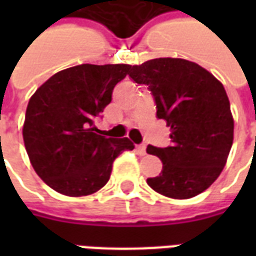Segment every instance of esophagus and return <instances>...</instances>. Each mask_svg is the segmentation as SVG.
<instances>
[{
	"label": "esophagus",
	"mask_w": 256,
	"mask_h": 256,
	"mask_svg": "<svg viewBox=\"0 0 256 256\" xmlns=\"http://www.w3.org/2000/svg\"><path fill=\"white\" fill-rule=\"evenodd\" d=\"M136 150H137V152H138V154H140V155H141V156H144L145 154H146V146H145L144 144L136 145Z\"/></svg>",
	"instance_id": "1"
}]
</instances>
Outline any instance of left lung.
I'll use <instances>...</instances> for the list:
<instances>
[{
    "instance_id": "1",
    "label": "left lung",
    "mask_w": 256,
    "mask_h": 256,
    "mask_svg": "<svg viewBox=\"0 0 256 256\" xmlns=\"http://www.w3.org/2000/svg\"><path fill=\"white\" fill-rule=\"evenodd\" d=\"M130 78L154 96L156 116L172 128V145H148L163 170L148 178L163 196L189 198L208 188L225 167L233 144V118L225 88L198 64L184 58H154L133 66Z\"/></svg>"
}]
</instances>
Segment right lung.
Returning a JSON list of instances; mask_svg holds the SVG:
<instances>
[{"label": "right lung", "instance_id": "right-lung-1", "mask_svg": "<svg viewBox=\"0 0 256 256\" xmlns=\"http://www.w3.org/2000/svg\"><path fill=\"white\" fill-rule=\"evenodd\" d=\"M128 64H80L54 74L31 97L23 140L36 172L67 196L97 192L110 180L112 163L134 150L128 138H106L94 126L112 100Z\"/></svg>", "mask_w": 256, "mask_h": 256}]
</instances>
